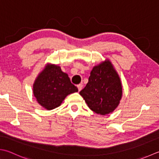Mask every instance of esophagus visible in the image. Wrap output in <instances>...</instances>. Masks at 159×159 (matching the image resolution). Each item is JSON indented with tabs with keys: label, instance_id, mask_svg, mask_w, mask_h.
Returning <instances> with one entry per match:
<instances>
[{
	"label": "esophagus",
	"instance_id": "esophagus-1",
	"mask_svg": "<svg viewBox=\"0 0 159 159\" xmlns=\"http://www.w3.org/2000/svg\"><path fill=\"white\" fill-rule=\"evenodd\" d=\"M77 88H78V89H79V91L80 92L83 88V85H82V84H79V85H77Z\"/></svg>",
	"mask_w": 159,
	"mask_h": 159
}]
</instances>
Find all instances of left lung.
Here are the masks:
<instances>
[{
    "label": "left lung",
    "mask_w": 159,
    "mask_h": 159,
    "mask_svg": "<svg viewBox=\"0 0 159 159\" xmlns=\"http://www.w3.org/2000/svg\"><path fill=\"white\" fill-rule=\"evenodd\" d=\"M79 94L96 114L105 116L116 110L122 98V83L109 59L93 67L88 83Z\"/></svg>",
    "instance_id": "8db88e82"
}]
</instances>
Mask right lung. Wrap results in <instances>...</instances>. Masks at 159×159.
<instances>
[{"mask_svg": "<svg viewBox=\"0 0 159 159\" xmlns=\"http://www.w3.org/2000/svg\"><path fill=\"white\" fill-rule=\"evenodd\" d=\"M78 92L67 74L60 66L47 63L33 84V94L38 103L48 110L60 106L67 95Z\"/></svg>", "mask_w": 159, "mask_h": 159, "instance_id": "1", "label": "right lung"}]
</instances>
